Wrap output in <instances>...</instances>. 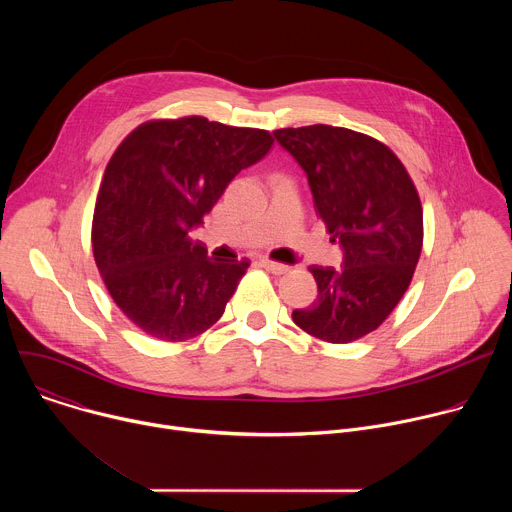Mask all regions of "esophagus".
Returning a JSON list of instances; mask_svg holds the SVG:
<instances>
[{
    "label": "esophagus",
    "mask_w": 512,
    "mask_h": 512,
    "mask_svg": "<svg viewBox=\"0 0 512 512\" xmlns=\"http://www.w3.org/2000/svg\"><path fill=\"white\" fill-rule=\"evenodd\" d=\"M259 263H261V267H265L267 271H271V273H275V275H281V273H287V271H289L287 265L277 263V261H271V259H267V257L259 259Z\"/></svg>",
    "instance_id": "1"
}]
</instances>
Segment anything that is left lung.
Masks as SVG:
<instances>
[{
	"label": "left lung",
	"instance_id": "obj_1",
	"mask_svg": "<svg viewBox=\"0 0 512 512\" xmlns=\"http://www.w3.org/2000/svg\"><path fill=\"white\" fill-rule=\"evenodd\" d=\"M308 176L342 269L312 265L318 298L291 318L308 334L346 344L377 330L407 291L423 245V210L401 160L379 139L346 127L273 131Z\"/></svg>",
	"mask_w": 512,
	"mask_h": 512
}]
</instances>
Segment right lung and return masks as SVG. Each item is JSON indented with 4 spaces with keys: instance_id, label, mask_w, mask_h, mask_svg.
<instances>
[{
    "instance_id": "right-lung-1",
    "label": "right lung",
    "mask_w": 512,
    "mask_h": 512,
    "mask_svg": "<svg viewBox=\"0 0 512 512\" xmlns=\"http://www.w3.org/2000/svg\"><path fill=\"white\" fill-rule=\"evenodd\" d=\"M271 145L265 129L198 115L141 123L119 143L97 194L93 255L111 298L145 334L182 342L223 316L249 261L214 263L188 233Z\"/></svg>"
}]
</instances>
